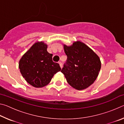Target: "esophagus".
<instances>
[{"instance_id": "obj_1", "label": "esophagus", "mask_w": 124, "mask_h": 124, "mask_svg": "<svg viewBox=\"0 0 124 124\" xmlns=\"http://www.w3.org/2000/svg\"><path fill=\"white\" fill-rule=\"evenodd\" d=\"M59 63V64H60V67L61 68H62V63L61 62H60L59 63Z\"/></svg>"}]
</instances>
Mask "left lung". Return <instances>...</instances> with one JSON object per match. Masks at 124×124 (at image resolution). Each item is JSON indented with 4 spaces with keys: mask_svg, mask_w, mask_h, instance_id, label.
Here are the masks:
<instances>
[{
    "mask_svg": "<svg viewBox=\"0 0 124 124\" xmlns=\"http://www.w3.org/2000/svg\"><path fill=\"white\" fill-rule=\"evenodd\" d=\"M63 47L67 60L61 72L74 89H86L95 82L99 74L101 67L100 57L80 41H74L70 46L63 44Z\"/></svg>",
    "mask_w": 124,
    "mask_h": 124,
    "instance_id": "8db88e82",
    "label": "left lung"
}]
</instances>
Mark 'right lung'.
Segmentation results:
<instances>
[{
	"mask_svg": "<svg viewBox=\"0 0 124 124\" xmlns=\"http://www.w3.org/2000/svg\"><path fill=\"white\" fill-rule=\"evenodd\" d=\"M44 41L34 43L21 58L20 72L25 80L33 87H43L49 84L54 74L61 69L57 63L52 61V54L47 51Z\"/></svg>",
	"mask_w": 124,
	"mask_h": 124,
	"instance_id": "right-lung-1",
	"label": "right lung"
}]
</instances>
